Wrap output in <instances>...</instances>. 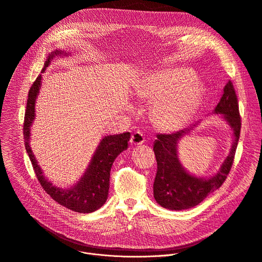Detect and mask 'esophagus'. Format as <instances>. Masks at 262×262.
Listing matches in <instances>:
<instances>
[{
    "label": "esophagus",
    "mask_w": 262,
    "mask_h": 262,
    "mask_svg": "<svg viewBox=\"0 0 262 262\" xmlns=\"http://www.w3.org/2000/svg\"><path fill=\"white\" fill-rule=\"evenodd\" d=\"M145 141V138L141 132H135L132 134L130 143L133 145H142Z\"/></svg>",
    "instance_id": "esophagus-1"
}]
</instances>
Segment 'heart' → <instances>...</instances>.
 Returning a JSON list of instances; mask_svg holds the SVG:
<instances>
[{
  "label": "heart",
  "instance_id": "b5f03b06",
  "mask_svg": "<svg viewBox=\"0 0 262 262\" xmlns=\"http://www.w3.org/2000/svg\"><path fill=\"white\" fill-rule=\"evenodd\" d=\"M189 69H169L149 75L137 90V97L158 101L154 108L155 123L162 129L175 130L192 117L201 98V86Z\"/></svg>",
  "mask_w": 262,
  "mask_h": 262
}]
</instances>
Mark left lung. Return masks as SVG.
Masks as SVG:
<instances>
[{
    "label": "left lung",
    "mask_w": 262,
    "mask_h": 262,
    "mask_svg": "<svg viewBox=\"0 0 262 262\" xmlns=\"http://www.w3.org/2000/svg\"><path fill=\"white\" fill-rule=\"evenodd\" d=\"M214 113L223 114L233 130V144L229 155L215 176L209 179L198 178L187 172L181 165L177 144L188 135L195 125L173 134H158L153 145L157 161V172L153 184L154 199L161 207L168 210H186L198 206L209 194L220 188L227 178L233 163L234 154L241 133V116L234 87L228 81L223 89V95L215 108Z\"/></svg>",
    "instance_id": "obj_1"
}]
</instances>
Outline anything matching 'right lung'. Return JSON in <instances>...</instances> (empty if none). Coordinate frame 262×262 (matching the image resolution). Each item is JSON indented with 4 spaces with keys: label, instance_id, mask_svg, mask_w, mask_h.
<instances>
[{
    "label": "right lung",
    "instance_id": "obj_1",
    "mask_svg": "<svg viewBox=\"0 0 262 262\" xmlns=\"http://www.w3.org/2000/svg\"><path fill=\"white\" fill-rule=\"evenodd\" d=\"M61 54L66 55L67 53L60 50H56L50 53L44 63L42 73L49 66L50 60L53 59L55 55ZM41 79L42 77L39 75L30 89L24 123L25 145L37 179L46 193H48L59 205L78 213L95 212L100 209L107 201L110 186V170L112 164L115 158L122 151L127 149V142L129 141L130 134L123 133L120 135L105 137L98 146L90 166L87 167L84 176L80 179V181L70 189L64 190L55 187L43 175V171L38 165L30 146V130L31 125L35 119V104L40 91Z\"/></svg>",
    "mask_w": 262,
    "mask_h": 262
}]
</instances>
